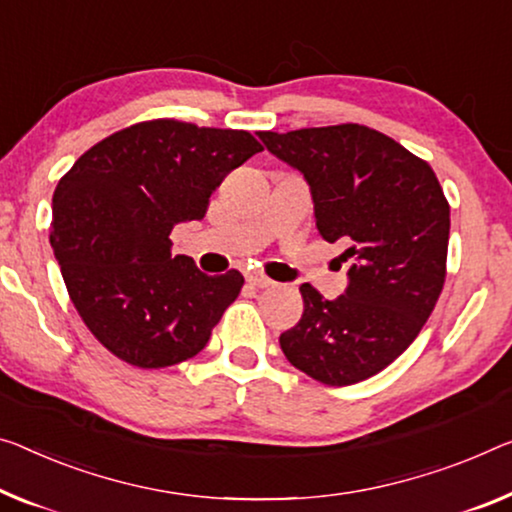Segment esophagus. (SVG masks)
<instances>
[{
	"instance_id": "obj_1",
	"label": "esophagus",
	"mask_w": 512,
	"mask_h": 512,
	"mask_svg": "<svg viewBox=\"0 0 512 512\" xmlns=\"http://www.w3.org/2000/svg\"><path fill=\"white\" fill-rule=\"evenodd\" d=\"M247 281L251 283V286H256V288H272L274 286L272 279H267L265 274H258V272L247 274Z\"/></svg>"
}]
</instances>
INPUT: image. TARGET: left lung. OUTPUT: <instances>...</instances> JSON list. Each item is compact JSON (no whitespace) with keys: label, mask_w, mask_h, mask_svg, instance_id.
<instances>
[{"label":"left lung","mask_w":512,"mask_h":512,"mask_svg":"<svg viewBox=\"0 0 512 512\" xmlns=\"http://www.w3.org/2000/svg\"><path fill=\"white\" fill-rule=\"evenodd\" d=\"M302 171L322 240L345 247L350 283L325 300L302 283L304 313L279 336L295 368L329 387L380 373L410 348L446 279L451 210L430 164L359 123L258 132Z\"/></svg>","instance_id":"obj_1"}]
</instances>
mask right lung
<instances>
[{"instance_id":"right-lung-1","label":"right lung","mask_w":512,"mask_h":512,"mask_svg":"<svg viewBox=\"0 0 512 512\" xmlns=\"http://www.w3.org/2000/svg\"><path fill=\"white\" fill-rule=\"evenodd\" d=\"M263 146L247 130L135 123L91 146L52 196L50 245L89 332L128 364L167 368L206 348L245 277L171 256L180 222Z\"/></svg>"}]
</instances>
